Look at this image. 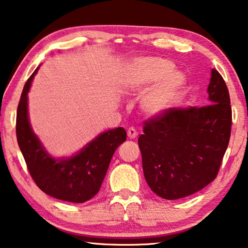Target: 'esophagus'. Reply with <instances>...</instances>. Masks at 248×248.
Wrapping results in <instances>:
<instances>
[{"instance_id": "34e87169", "label": "esophagus", "mask_w": 248, "mask_h": 248, "mask_svg": "<svg viewBox=\"0 0 248 248\" xmlns=\"http://www.w3.org/2000/svg\"><path fill=\"white\" fill-rule=\"evenodd\" d=\"M127 135H128V137L130 139H135L136 137H137V135H138V133H137V130L135 128H129L128 129V131H127Z\"/></svg>"}]
</instances>
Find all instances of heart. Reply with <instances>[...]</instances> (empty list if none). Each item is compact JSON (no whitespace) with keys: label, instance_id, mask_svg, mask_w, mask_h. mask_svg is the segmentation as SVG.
Masks as SVG:
<instances>
[{"label":"heart","instance_id":"obj_1","mask_svg":"<svg viewBox=\"0 0 248 248\" xmlns=\"http://www.w3.org/2000/svg\"><path fill=\"white\" fill-rule=\"evenodd\" d=\"M175 65L160 57H142L127 66L123 77V87L127 93H139L147 89L140 98L139 107L144 115H162L175 104L186 85V77L176 72Z\"/></svg>","mask_w":248,"mask_h":248}]
</instances>
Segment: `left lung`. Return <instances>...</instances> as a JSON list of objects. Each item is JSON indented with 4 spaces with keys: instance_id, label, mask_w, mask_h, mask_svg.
<instances>
[{
    "instance_id": "obj_1",
    "label": "left lung",
    "mask_w": 248,
    "mask_h": 248,
    "mask_svg": "<svg viewBox=\"0 0 248 248\" xmlns=\"http://www.w3.org/2000/svg\"><path fill=\"white\" fill-rule=\"evenodd\" d=\"M209 104L169 108L145 121L138 139L145 181L160 198L194 194L218 173L230 142L232 108L227 86L212 69Z\"/></svg>"
}]
</instances>
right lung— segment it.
Wrapping results in <instances>:
<instances>
[{"label":"right lung","mask_w":248,"mask_h":248,"mask_svg":"<svg viewBox=\"0 0 248 248\" xmlns=\"http://www.w3.org/2000/svg\"><path fill=\"white\" fill-rule=\"evenodd\" d=\"M38 67L23 88L16 113V138L30 174L44 193L55 199L84 203L99 191L116 149L127 139L123 127L103 132L70 158L55 159L31 127L27 93Z\"/></svg>","instance_id":"obj_1"}]
</instances>
